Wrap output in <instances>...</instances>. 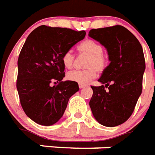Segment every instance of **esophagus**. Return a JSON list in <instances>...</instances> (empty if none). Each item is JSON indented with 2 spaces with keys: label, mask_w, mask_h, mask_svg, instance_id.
Masks as SVG:
<instances>
[{
  "label": "esophagus",
  "mask_w": 155,
  "mask_h": 155,
  "mask_svg": "<svg viewBox=\"0 0 155 155\" xmlns=\"http://www.w3.org/2000/svg\"><path fill=\"white\" fill-rule=\"evenodd\" d=\"M86 84H79V87H80V88H85L86 87Z\"/></svg>",
  "instance_id": "esophagus-1"
}]
</instances>
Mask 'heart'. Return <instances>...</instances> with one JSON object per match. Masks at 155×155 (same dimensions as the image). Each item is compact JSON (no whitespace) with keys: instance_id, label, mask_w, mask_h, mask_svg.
I'll return each instance as SVG.
<instances>
[{"instance_id":"obj_1","label":"heart","mask_w":155,"mask_h":155,"mask_svg":"<svg viewBox=\"0 0 155 155\" xmlns=\"http://www.w3.org/2000/svg\"><path fill=\"white\" fill-rule=\"evenodd\" d=\"M78 53L88 56L84 67L85 70L72 71L67 74V79L73 82L85 84L96 77L97 71L102 72L108 64V59L103 54V46L93 40H86L78 46ZM65 68L71 69L75 63V55L71 51H67L62 58Z\"/></svg>"}]
</instances>
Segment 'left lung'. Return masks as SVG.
Returning a JSON list of instances; mask_svg holds the SVG:
<instances>
[{
    "label": "left lung",
    "mask_w": 155,
    "mask_h": 155,
    "mask_svg": "<svg viewBox=\"0 0 155 155\" xmlns=\"http://www.w3.org/2000/svg\"><path fill=\"white\" fill-rule=\"evenodd\" d=\"M88 35L106 47L110 61L98 80L105 85L91 86L89 106L97 122L115 127L129 119L142 92L143 49L135 35L123 26L92 29Z\"/></svg>",
    "instance_id": "8db88e82"
}]
</instances>
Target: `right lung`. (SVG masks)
Listing matches in <instances>:
<instances>
[{"label": "right lung", "instance_id": "1", "mask_svg": "<svg viewBox=\"0 0 155 155\" xmlns=\"http://www.w3.org/2000/svg\"><path fill=\"white\" fill-rule=\"evenodd\" d=\"M85 34L42 25L28 36L18 59L16 86L22 110L36 124L50 126L58 122L70 97L79 91L78 83L62 81V58Z\"/></svg>", "mask_w": 155, "mask_h": 155}]
</instances>
